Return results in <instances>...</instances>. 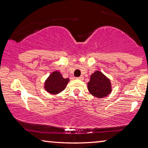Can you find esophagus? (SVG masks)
Returning a JSON list of instances; mask_svg holds the SVG:
<instances>
[{
	"label": "esophagus",
	"mask_w": 148,
	"mask_h": 148,
	"mask_svg": "<svg viewBox=\"0 0 148 148\" xmlns=\"http://www.w3.org/2000/svg\"><path fill=\"white\" fill-rule=\"evenodd\" d=\"M76 79H78V80H83L84 79V77H83V76H80V77H76Z\"/></svg>",
	"instance_id": "1"
}]
</instances>
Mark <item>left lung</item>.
<instances>
[{
	"mask_svg": "<svg viewBox=\"0 0 148 148\" xmlns=\"http://www.w3.org/2000/svg\"><path fill=\"white\" fill-rule=\"evenodd\" d=\"M88 90L95 97L103 98L111 92V82L103 73L96 71L90 76V81L88 82Z\"/></svg>",
	"mask_w": 148,
	"mask_h": 148,
	"instance_id": "8db88e82",
	"label": "left lung"
}]
</instances>
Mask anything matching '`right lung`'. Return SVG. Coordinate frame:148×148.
<instances>
[{
  "instance_id": "1",
  "label": "right lung",
  "mask_w": 148,
  "mask_h": 148,
  "mask_svg": "<svg viewBox=\"0 0 148 148\" xmlns=\"http://www.w3.org/2000/svg\"><path fill=\"white\" fill-rule=\"evenodd\" d=\"M69 82V78H64L62 74L58 71L51 73L46 80L45 88L51 94H58L66 87Z\"/></svg>"
}]
</instances>
